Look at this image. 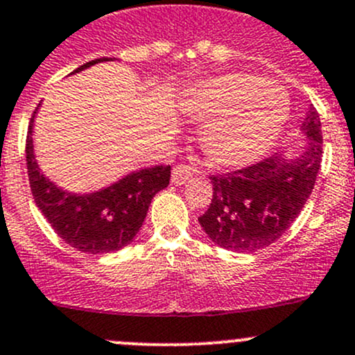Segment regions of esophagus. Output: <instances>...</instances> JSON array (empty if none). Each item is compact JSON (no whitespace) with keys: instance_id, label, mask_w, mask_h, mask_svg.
Masks as SVG:
<instances>
[{"instance_id":"esophagus-1","label":"esophagus","mask_w":355,"mask_h":355,"mask_svg":"<svg viewBox=\"0 0 355 355\" xmlns=\"http://www.w3.org/2000/svg\"><path fill=\"white\" fill-rule=\"evenodd\" d=\"M190 177H192V173H190L189 166L185 165H175L173 170H171V182H173L175 185L187 184Z\"/></svg>"}]
</instances>
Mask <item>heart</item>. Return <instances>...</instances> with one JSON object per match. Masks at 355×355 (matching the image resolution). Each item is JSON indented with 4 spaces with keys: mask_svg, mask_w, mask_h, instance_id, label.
Wrapping results in <instances>:
<instances>
[{
    "mask_svg": "<svg viewBox=\"0 0 355 355\" xmlns=\"http://www.w3.org/2000/svg\"><path fill=\"white\" fill-rule=\"evenodd\" d=\"M184 112L204 125L200 144L209 159L240 168L257 162L277 139L289 117V96L274 81L225 73L190 89Z\"/></svg>",
    "mask_w": 355,
    "mask_h": 355,
    "instance_id": "heart-1",
    "label": "heart"
}]
</instances>
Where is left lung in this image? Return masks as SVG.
<instances>
[{"mask_svg": "<svg viewBox=\"0 0 355 355\" xmlns=\"http://www.w3.org/2000/svg\"><path fill=\"white\" fill-rule=\"evenodd\" d=\"M301 130L309 143L300 156L274 153L255 165L211 175L212 200L199 223L216 245L257 252L277 241L300 216L322 166V122L315 107Z\"/></svg>", "mask_w": 355, "mask_h": 355, "instance_id": "obj_1", "label": "left lung"}]
</instances>
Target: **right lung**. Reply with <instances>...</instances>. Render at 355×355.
Wrapping results in <instances>:
<instances>
[{
    "label": "right lung",
    "instance_id": "obj_1",
    "mask_svg": "<svg viewBox=\"0 0 355 355\" xmlns=\"http://www.w3.org/2000/svg\"><path fill=\"white\" fill-rule=\"evenodd\" d=\"M103 61H112V58L89 61L74 69L73 74ZM37 109L30 119L25 146L28 182L37 207L58 236L80 252L96 255L124 248L143 226L153 197L170 184V165L132 171L110 187L83 196L59 189L40 173L33 155L32 129Z\"/></svg>",
    "mask_w": 355,
    "mask_h": 355
}]
</instances>
